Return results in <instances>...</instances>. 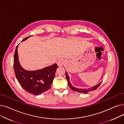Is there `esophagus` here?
<instances>
[{"label":"esophagus","instance_id":"obj_1","mask_svg":"<svg viewBox=\"0 0 124 124\" xmlns=\"http://www.w3.org/2000/svg\"><path fill=\"white\" fill-rule=\"evenodd\" d=\"M65 63V60H64L63 59H60V60H58L57 63L58 66L59 67L62 66Z\"/></svg>","mask_w":124,"mask_h":124}]
</instances>
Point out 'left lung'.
Returning a JSON list of instances; mask_svg holds the SVG:
<instances>
[{"instance_id":"left-lung-1","label":"left lung","mask_w":124,"mask_h":124,"mask_svg":"<svg viewBox=\"0 0 124 124\" xmlns=\"http://www.w3.org/2000/svg\"><path fill=\"white\" fill-rule=\"evenodd\" d=\"M65 74H66V79L67 80L68 84V85L69 86L71 90H72L73 91H75V92H77L78 93L87 94L88 92H91V91L95 90L96 89H97L99 86L100 85V84H101V82H100L99 84H97V85H94V86H93V87H91V88H88V89H78V88L74 87L73 86H72V85L71 84L70 82V80H69V77L68 76L67 73L66 71H65Z\"/></svg>"}]
</instances>
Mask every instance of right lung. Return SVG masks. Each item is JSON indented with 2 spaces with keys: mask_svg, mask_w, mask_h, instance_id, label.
<instances>
[{
  "mask_svg": "<svg viewBox=\"0 0 124 124\" xmlns=\"http://www.w3.org/2000/svg\"><path fill=\"white\" fill-rule=\"evenodd\" d=\"M30 36L26 37L22 41L26 40ZM18 46L16 48L14 58V71L18 82L21 87L31 94L39 95L45 92L51 87L57 65L54 64L34 71L27 70L20 64L18 53Z\"/></svg>",
  "mask_w": 124,
  "mask_h": 124,
  "instance_id": "obj_1",
  "label": "right lung"
}]
</instances>
